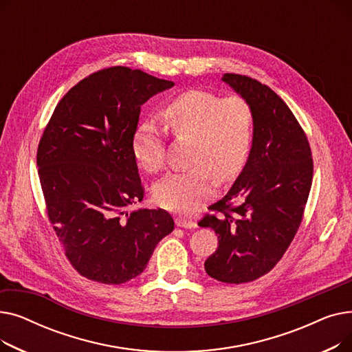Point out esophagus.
I'll return each mask as SVG.
<instances>
[{
  "instance_id": "esophagus-1",
  "label": "esophagus",
  "mask_w": 352,
  "mask_h": 352,
  "mask_svg": "<svg viewBox=\"0 0 352 352\" xmlns=\"http://www.w3.org/2000/svg\"><path fill=\"white\" fill-rule=\"evenodd\" d=\"M175 226L179 227V228H187V230H194V228H197V223H195L194 219L182 218V217L175 218Z\"/></svg>"
}]
</instances>
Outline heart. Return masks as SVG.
Wrapping results in <instances>:
<instances>
[{"mask_svg":"<svg viewBox=\"0 0 352 352\" xmlns=\"http://www.w3.org/2000/svg\"><path fill=\"white\" fill-rule=\"evenodd\" d=\"M162 117L177 138L191 140L188 171L165 175L153 187L161 207L188 212L212 195L215 179H232L247 161L252 142L254 114L241 97L223 98L212 92L191 89L171 100ZM131 150L146 173H158L165 162V145L160 126L142 121L135 128Z\"/></svg>","mask_w":352,"mask_h":352,"instance_id":"heart-1","label":"heart"}]
</instances>
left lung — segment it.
Masks as SVG:
<instances>
[{
	"instance_id": "8db88e82",
	"label": "left lung",
	"mask_w": 352,
	"mask_h": 352,
	"mask_svg": "<svg viewBox=\"0 0 352 352\" xmlns=\"http://www.w3.org/2000/svg\"><path fill=\"white\" fill-rule=\"evenodd\" d=\"M223 81L252 108L248 160L230 191L208 208L198 226L218 235L204 263L211 278L243 284L278 263L297 234L312 182L308 140L288 105L256 80L224 74Z\"/></svg>"
}]
</instances>
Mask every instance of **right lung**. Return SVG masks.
<instances>
[{
    "label": "right lung",
    "instance_id": "obj_1",
    "mask_svg": "<svg viewBox=\"0 0 352 352\" xmlns=\"http://www.w3.org/2000/svg\"><path fill=\"white\" fill-rule=\"evenodd\" d=\"M171 87L141 69H101L67 92L43 134L36 165L48 218L88 280L135 278L174 230L161 208L129 211L144 197L131 150L141 107Z\"/></svg>",
    "mask_w": 352,
    "mask_h": 352
}]
</instances>
